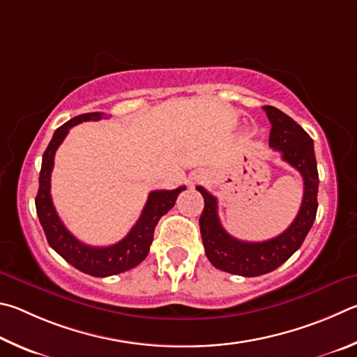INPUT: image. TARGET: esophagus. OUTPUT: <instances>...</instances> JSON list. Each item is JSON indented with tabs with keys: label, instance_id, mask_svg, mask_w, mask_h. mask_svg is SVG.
I'll use <instances>...</instances> for the list:
<instances>
[{
	"label": "esophagus",
	"instance_id": "esophagus-1",
	"mask_svg": "<svg viewBox=\"0 0 357 357\" xmlns=\"http://www.w3.org/2000/svg\"><path fill=\"white\" fill-rule=\"evenodd\" d=\"M204 180H205V175H204V174H195V175H192V177L190 178V185L195 186V185H197V183H202Z\"/></svg>",
	"mask_w": 357,
	"mask_h": 357
}]
</instances>
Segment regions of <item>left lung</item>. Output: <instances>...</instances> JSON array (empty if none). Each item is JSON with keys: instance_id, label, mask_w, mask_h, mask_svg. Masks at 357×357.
I'll use <instances>...</instances> for the list:
<instances>
[{"instance_id": "8db88e82", "label": "left lung", "mask_w": 357, "mask_h": 357, "mask_svg": "<svg viewBox=\"0 0 357 357\" xmlns=\"http://www.w3.org/2000/svg\"><path fill=\"white\" fill-rule=\"evenodd\" d=\"M264 111L271 123L270 147L282 153V160L295 167L304 180L301 207L289 229L266 241L236 240L221 226L216 197L202 186H197V191L204 197V211L199 226L205 255L218 270L245 278H255L274 271L289 260L301 248L315 221L318 208V171L314 141L301 125L285 112L274 106H264Z\"/></svg>"}]
</instances>
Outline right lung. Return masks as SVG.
I'll return each mask as SVG.
<instances>
[{"label": "right lung", "mask_w": 357, "mask_h": 357, "mask_svg": "<svg viewBox=\"0 0 357 357\" xmlns=\"http://www.w3.org/2000/svg\"><path fill=\"white\" fill-rule=\"evenodd\" d=\"M103 117V112H87V114L70 119L54 131L52 141H50L42 156L39 191H37L36 197L37 216H39L40 226L45 232L48 245L72 266L93 278L114 276V274L128 271L136 265H139L150 251L155 227L160 218L174 207L177 196L186 190L185 186H178V188L171 191L160 190L150 192L139 220L131 227L128 235L116 245L105 248L87 246L75 238L62 224L58 213H56L52 195H50V186H52L50 180H52L54 153L64 141L68 130L75 125L87 121H100Z\"/></svg>", "instance_id": "right-lung-1"}]
</instances>
